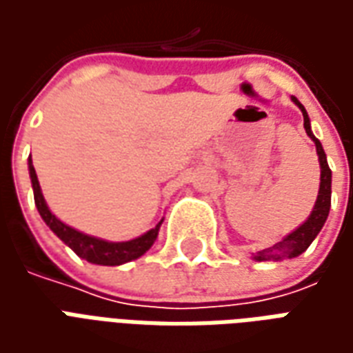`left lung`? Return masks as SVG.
Segmentation results:
<instances>
[{"label":"left lung","instance_id":"1","mask_svg":"<svg viewBox=\"0 0 353 353\" xmlns=\"http://www.w3.org/2000/svg\"><path fill=\"white\" fill-rule=\"evenodd\" d=\"M293 101H295L296 105H299V109L303 111L304 130H306V134L314 139L316 151H318L319 166H321L318 200H316V206L312 210L310 217H308L299 229L293 230L289 236H285L281 242L272 245V248H268V250H263V252L257 253V255H255V261H280L283 259V257H289V259H291V257H296V255H301L303 252H306L308 245L314 242V238L318 236V232L321 230V227L325 225L327 215H329V208H331V170H329V164H327L325 151H323V147L319 143V139L312 134L310 119H308V113H306L304 105L296 100L295 96H293Z\"/></svg>","mask_w":353,"mask_h":353}]
</instances>
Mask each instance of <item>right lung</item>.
Segmentation results:
<instances>
[{"label": "right lung", "mask_w": 353, "mask_h": 353, "mask_svg": "<svg viewBox=\"0 0 353 353\" xmlns=\"http://www.w3.org/2000/svg\"><path fill=\"white\" fill-rule=\"evenodd\" d=\"M30 177H32V187H34L35 206L39 210V215L43 217V221L47 223L49 229L64 244L70 245L81 259L103 266L123 265V263H128V261L141 257L153 245L157 236H159V229H161L162 221L154 229H151L145 234H141L139 238H134L130 242H105V240H100V238L83 234L79 230L64 225L60 219H57V215L50 212L47 202L43 199L41 187H39V181H37V174H35V168L32 166V161H30Z\"/></svg>", "instance_id": "obj_1"}]
</instances>
